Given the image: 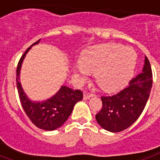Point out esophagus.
Instances as JSON below:
<instances>
[{"mask_svg": "<svg viewBox=\"0 0 160 160\" xmlns=\"http://www.w3.org/2000/svg\"><path fill=\"white\" fill-rule=\"evenodd\" d=\"M92 97H93V95L88 93V92H84V94H83V99H85V100H88V99H89Z\"/></svg>", "mask_w": 160, "mask_h": 160, "instance_id": "34e87169", "label": "esophagus"}]
</instances>
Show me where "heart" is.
I'll return each mask as SVG.
<instances>
[{"label":"heart","mask_w":160,"mask_h":160,"mask_svg":"<svg viewBox=\"0 0 160 160\" xmlns=\"http://www.w3.org/2000/svg\"><path fill=\"white\" fill-rule=\"evenodd\" d=\"M136 63V54L129 48L116 43H104L87 49L76 75L86 80L87 72L94 73L101 89L107 93L121 89L132 78Z\"/></svg>","instance_id":"1"}]
</instances>
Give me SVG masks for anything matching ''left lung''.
I'll return each instance as SVG.
<instances>
[{"mask_svg": "<svg viewBox=\"0 0 160 160\" xmlns=\"http://www.w3.org/2000/svg\"><path fill=\"white\" fill-rule=\"evenodd\" d=\"M152 86V71L145 57L142 73L130 80L118 94L102 97V106L96 115L97 123L110 132H120L129 128L139 118L149 99Z\"/></svg>", "mask_w": 160, "mask_h": 160, "instance_id": "obj_1", "label": "left lung"}]
</instances>
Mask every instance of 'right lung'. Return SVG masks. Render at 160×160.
<instances>
[{"mask_svg":"<svg viewBox=\"0 0 160 160\" xmlns=\"http://www.w3.org/2000/svg\"><path fill=\"white\" fill-rule=\"evenodd\" d=\"M40 40L34 42L32 46L38 44ZM31 47L28 48L21 57L17 67V88L20 102L26 115L37 128L47 131H52L60 128L67 120L73 110L75 103L82 100L83 93L79 89L74 90L66 86H62L56 95L46 101H31L23 90L19 80L21 65Z\"/></svg>","mask_w":160,"mask_h":160,"instance_id":"obj_1","label":"right lung"}]
</instances>
